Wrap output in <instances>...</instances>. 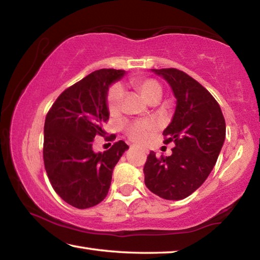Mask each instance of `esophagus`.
<instances>
[{"label": "esophagus", "instance_id": "1", "mask_svg": "<svg viewBox=\"0 0 260 260\" xmlns=\"http://www.w3.org/2000/svg\"><path fill=\"white\" fill-rule=\"evenodd\" d=\"M135 146H131V148H134ZM143 151H146V150H144V149H143Z\"/></svg>", "mask_w": 260, "mask_h": 260}]
</instances>
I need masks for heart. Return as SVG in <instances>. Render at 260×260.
Masks as SVG:
<instances>
[{
	"label": "heart",
	"mask_w": 260,
	"mask_h": 260,
	"mask_svg": "<svg viewBox=\"0 0 260 260\" xmlns=\"http://www.w3.org/2000/svg\"><path fill=\"white\" fill-rule=\"evenodd\" d=\"M132 83L147 102L160 100L162 93L161 87L153 79H135ZM122 99H124V89L120 85H114L110 88L107 98L109 111L111 113L119 111ZM156 124L151 120H133L127 122L125 132L131 140L136 141V142H143L144 140L148 139L149 135L156 131Z\"/></svg>",
	"instance_id": "b5f03b06"
}]
</instances>
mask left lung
<instances>
[{"label":"left lung","instance_id":"1","mask_svg":"<svg viewBox=\"0 0 260 260\" xmlns=\"http://www.w3.org/2000/svg\"><path fill=\"white\" fill-rule=\"evenodd\" d=\"M172 88L177 107L162 132L173 142L172 155L150 151L144 165V183L164 200H183L199 189L217 162L226 138V122L214 98L195 79L177 69L151 70Z\"/></svg>","mask_w":260,"mask_h":260}]
</instances>
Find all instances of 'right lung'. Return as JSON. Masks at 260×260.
Wrapping results in <instances>:
<instances>
[{
    "instance_id": "obj_1",
    "label": "right lung",
    "mask_w": 260,
    "mask_h": 260,
    "mask_svg": "<svg viewBox=\"0 0 260 260\" xmlns=\"http://www.w3.org/2000/svg\"><path fill=\"white\" fill-rule=\"evenodd\" d=\"M125 71L102 69L61 93L45 121L43 161L54 190L77 209H88L108 195L112 172L128 146L118 141L103 152L93 150L109 119V87ZM116 136H112V139Z\"/></svg>"
}]
</instances>
